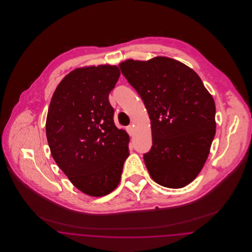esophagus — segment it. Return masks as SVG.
Instances as JSON below:
<instances>
[{
	"instance_id": "obj_1",
	"label": "esophagus",
	"mask_w": 252,
	"mask_h": 252,
	"mask_svg": "<svg viewBox=\"0 0 252 252\" xmlns=\"http://www.w3.org/2000/svg\"><path fill=\"white\" fill-rule=\"evenodd\" d=\"M126 131H127V133H128L130 136H132L133 133H134V126H126Z\"/></svg>"
}]
</instances>
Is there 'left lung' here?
<instances>
[{"instance_id": "1", "label": "left lung", "mask_w": 252, "mask_h": 252, "mask_svg": "<svg viewBox=\"0 0 252 252\" xmlns=\"http://www.w3.org/2000/svg\"><path fill=\"white\" fill-rule=\"evenodd\" d=\"M119 67L150 118L153 144L144 159L152 180L185 187L202 170L216 135L213 96L196 72L170 58L126 60Z\"/></svg>"}]
</instances>
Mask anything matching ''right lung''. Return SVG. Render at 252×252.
<instances>
[{"instance_id": "obj_1", "label": "right lung", "mask_w": 252, "mask_h": 252, "mask_svg": "<svg viewBox=\"0 0 252 252\" xmlns=\"http://www.w3.org/2000/svg\"><path fill=\"white\" fill-rule=\"evenodd\" d=\"M115 65L74 69L57 87L46 118V137L59 167L79 191L100 197L120 183L129 156V136L116 127L108 94L117 83Z\"/></svg>"}]
</instances>
